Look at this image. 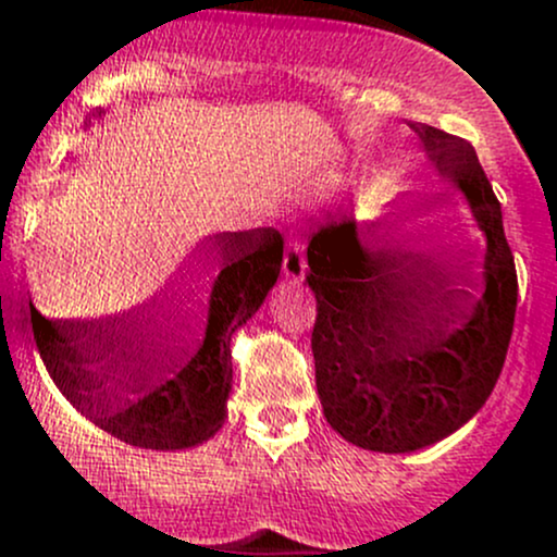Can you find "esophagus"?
Returning a JSON list of instances; mask_svg holds the SVG:
<instances>
[{"label": "esophagus", "mask_w": 557, "mask_h": 557, "mask_svg": "<svg viewBox=\"0 0 557 557\" xmlns=\"http://www.w3.org/2000/svg\"><path fill=\"white\" fill-rule=\"evenodd\" d=\"M281 268H284V276L286 278H295L300 281L306 276V246L300 244V240L289 238V244H286V251H284V262H281Z\"/></svg>", "instance_id": "34e87169"}]
</instances>
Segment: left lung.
<instances>
[{
    "label": "left lung",
    "mask_w": 557,
    "mask_h": 557,
    "mask_svg": "<svg viewBox=\"0 0 557 557\" xmlns=\"http://www.w3.org/2000/svg\"><path fill=\"white\" fill-rule=\"evenodd\" d=\"M440 176L458 185L488 236L485 292L467 265L418 246L362 249L351 216L317 227L308 286L317 388L330 426L377 453H410L461 429L491 397L518 308V273L502 203L469 141L410 123Z\"/></svg>",
    "instance_id": "left-lung-1"
}]
</instances>
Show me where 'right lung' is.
<instances>
[{"label": "right lung", "instance_id": "right-lung-1", "mask_svg": "<svg viewBox=\"0 0 557 557\" xmlns=\"http://www.w3.org/2000/svg\"><path fill=\"white\" fill-rule=\"evenodd\" d=\"M211 246L220 249L225 268L214 281L209 326L195 354L150 313L45 321L28 302L37 351L61 394L96 426L136 448H195L225 423L231 337L276 284L284 238L262 227L222 233Z\"/></svg>", "mask_w": 557, "mask_h": 557}]
</instances>
